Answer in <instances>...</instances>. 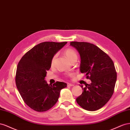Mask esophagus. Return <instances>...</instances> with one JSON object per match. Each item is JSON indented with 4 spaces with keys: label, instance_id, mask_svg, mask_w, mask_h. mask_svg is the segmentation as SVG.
I'll list each match as a JSON object with an SVG mask.
<instances>
[{
    "label": "esophagus",
    "instance_id": "esophagus-1",
    "mask_svg": "<svg viewBox=\"0 0 130 130\" xmlns=\"http://www.w3.org/2000/svg\"><path fill=\"white\" fill-rule=\"evenodd\" d=\"M74 86L73 84H71V83H68V87H73Z\"/></svg>",
    "mask_w": 130,
    "mask_h": 130
}]
</instances>
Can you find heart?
Wrapping results in <instances>:
<instances>
[{
    "instance_id": "heart-1",
    "label": "heart",
    "mask_w": 130,
    "mask_h": 130,
    "mask_svg": "<svg viewBox=\"0 0 130 130\" xmlns=\"http://www.w3.org/2000/svg\"><path fill=\"white\" fill-rule=\"evenodd\" d=\"M64 54L66 55V57H67V58L71 62L77 60V58H78V55L77 54L76 52L73 49L70 48H66L64 51ZM56 58H57L56 54L54 55L53 57L52 58L51 61V65L52 66H53L54 65L55 60H56ZM69 75L72 76V73H69Z\"/></svg>"
}]
</instances>
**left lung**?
I'll use <instances>...</instances> for the list:
<instances>
[{"label":"left lung","instance_id":"obj_1","mask_svg":"<svg viewBox=\"0 0 130 130\" xmlns=\"http://www.w3.org/2000/svg\"><path fill=\"white\" fill-rule=\"evenodd\" d=\"M80 57V71L91 81L82 88V95L76 101L82 108L95 111L105 106L113 94L117 72L113 60L95 44L86 42H71Z\"/></svg>","mask_w":130,"mask_h":130}]
</instances>
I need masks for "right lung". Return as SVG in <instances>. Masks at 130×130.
<instances>
[{
	"label": "right lung",
	"mask_w": 130,
	"mask_h": 130,
	"mask_svg": "<svg viewBox=\"0 0 130 130\" xmlns=\"http://www.w3.org/2000/svg\"><path fill=\"white\" fill-rule=\"evenodd\" d=\"M67 42H43L28 51L18 62L15 81L24 102L37 112H45L58 101L61 89L67 84L56 82L52 84L44 80L51 68L52 58Z\"/></svg>",
	"instance_id": "obj_1"
}]
</instances>
